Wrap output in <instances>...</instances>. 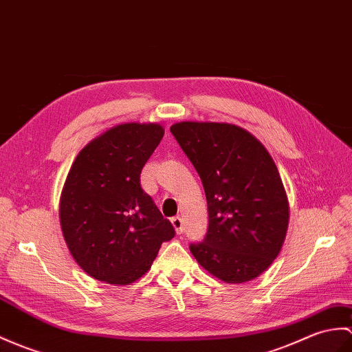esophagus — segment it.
<instances>
[{"label":"esophagus","mask_w":352,"mask_h":352,"mask_svg":"<svg viewBox=\"0 0 352 352\" xmlns=\"http://www.w3.org/2000/svg\"><path fill=\"white\" fill-rule=\"evenodd\" d=\"M170 223H173L177 234H183V220H182V217H179V216L173 217V219H170Z\"/></svg>","instance_id":"obj_1"}]
</instances>
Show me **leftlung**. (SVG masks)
<instances>
[{
    "label": "left lung",
    "instance_id": "obj_1",
    "mask_svg": "<svg viewBox=\"0 0 352 352\" xmlns=\"http://www.w3.org/2000/svg\"><path fill=\"white\" fill-rule=\"evenodd\" d=\"M207 196L208 231L190 244L198 264L226 283L256 279L283 246L289 202L273 157L246 129L230 122L170 126Z\"/></svg>",
    "mask_w": 352,
    "mask_h": 352
}]
</instances>
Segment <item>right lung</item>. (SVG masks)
Here are the masks:
<instances>
[{
	"label": "right lung",
	"instance_id": "right-lung-1",
	"mask_svg": "<svg viewBox=\"0 0 352 352\" xmlns=\"http://www.w3.org/2000/svg\"><path fill=\"white\" fill-rule=\"evenodd\" d=\"M159 122H124L89 141L60 198L64 241L93 279L130 285L151 268L175 231L141 187V170L160 144Z\"/></svg>",
	"mask_w": 352,
	"mask_h": 352
}]
</instances>
